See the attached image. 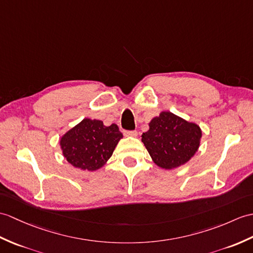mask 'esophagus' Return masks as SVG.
I'll use <instances>...</instances> for the list:
<instances>
[{
	"mask_svg": "<svg viewBox=\"0 0 253 253\" xmlns=\"http://www.w3.org/2000/svg\"><path fill=\"white\" fill-rule=\"evenodd\" d=\"M126 137H137L138 132L136 130H124L123 131Z\"/></svg>",
	"mask_w": 253,
	"mask_h": 253,
	"instance_id": "34e87169",
	"label": "esophagus"
}]
</instances>
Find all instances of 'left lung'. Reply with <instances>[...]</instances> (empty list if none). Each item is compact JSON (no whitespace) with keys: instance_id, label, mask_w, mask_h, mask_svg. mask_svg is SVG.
I'll return each instance as SVG.
<instances>
[{"instance_id":"obj_1","label":"left lung","mask_w":253,"mask_h":253,"mask_svg":"<svg viewBox=\"0 0 253 253\" xmlns=\"http://www.w3.org/2000/svg\"><path fill=\"white\" fill-rule=\"evenodd\" d=\"M142 133V142L152 160L164 169H172L189 162L196 153L202 138L199 126L171 112H162L150 122Z\"/></svg>"}]
</instances>
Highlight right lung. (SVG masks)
I'll return each mask as SVG.
<instances>
[{
    "mask_svg": "<svg viewBox=\"0 0 253 253\" xmlns=\"http://www.w3.org/2000/svg\"><path fill=\"white\" fill-rule=\"evenodd\" d=\"M123 134L117 125L104 126L102 121L84 119L63 134L60 145L72 166L93 171L112 156Z\"/></svg>",
    "mask_w": 253,
    "mask_h": 253,
    "instance_id": "add662e5",
    "label": "right lung"
}]
</instances>
